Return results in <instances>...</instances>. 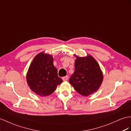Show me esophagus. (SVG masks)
<instances>
[{"label": "esophagus", "mask_w": 131, "mask_h": 131, "mask_svg": "<svg viewBox=\"0 0 131 131\" xmlns=\"http://www.w3.org/2000/svg\"><path fill=\"white\" fill-rule=\"evenodd\" d=\"M62 79H63V81H67L68 79V76L66 75L65 77H62Z\"/></svg>", "instance_id": "obj_1"}]
</instances>
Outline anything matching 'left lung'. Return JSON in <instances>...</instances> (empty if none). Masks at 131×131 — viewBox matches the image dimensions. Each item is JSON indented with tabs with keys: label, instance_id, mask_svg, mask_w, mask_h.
Returning <instances> with one entry per match:
<instances>
[{
	"label": "left lung",
	"instance_id": "1",
	"mask_svg": "<svg viewBox=\"0 0 131 131\" xmlns=\"http://www.w3.org/2000/svg\"><path fill=\"white\" fill-rule=\"evenodd\" d=\"M103 78L100 67L93 57H77L75 71L69 82L78 93L88 96L98 90Z\"/></svg>",
	"mask_w": 131,
	"mask_h": 131
}]
</instances>
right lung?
<instances>
[{
  "label": "right lung",
  "mask_w": 131,
  "mask_h": 131,
  "mask_svg": "<svg viewBox=\"0 0 131 131\" xmlns=\"http://www.w3.org/2000/svg\"><path fill=\"white\" fill-rule=\"evenodd\" d=\"M27 81L31 90L40 96L51 94L63 82L53 65L52 56L43 53L38 54L31 63Z\"/></svg>",
  "instance_id": "obj_1"
}]
</instances>
